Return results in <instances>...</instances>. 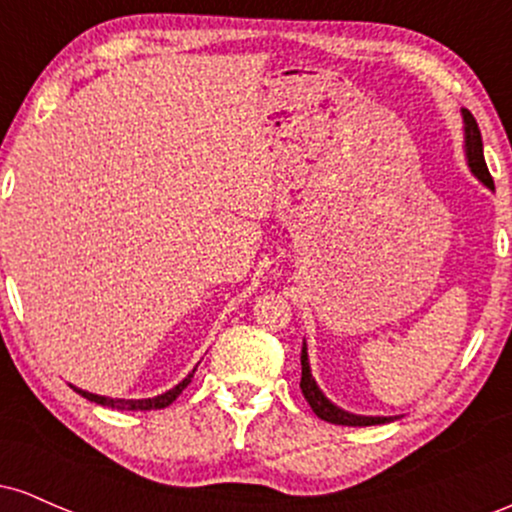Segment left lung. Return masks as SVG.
<instances>
[{
	"mask_svg": "<svg viewBox=\"0 0 512 512\" xmlns=\"http://www.w3.org/2000/svg\"><path fill=\"white\" fill-rule=\"evenodd\" d=\"M462 117H464V154H467V166L472 170L477 178L484 182L486 187L493 190V178L486 168L484 161V144H481V132L477 120L469 110L462 108ZM301 390L303 397L308 399L310 409L320 416L322 421L327 424H337V426H375V424H390L392 416H358V414H349V411L339 409L337 404H332L330 399L322 395V390L317 387L313 373H310V363H308V349L301 351Z\"/></svg>",
	"mask_w": 512,
	"mask_h": 512,
	"instance_id": "8db88e82",
	"label": "left lung"
}]
</instances>
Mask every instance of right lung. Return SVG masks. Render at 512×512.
Returning a JSON list of instances; mask_svg holds the SVG:
<instances>
[{
    "label": "right lung",
    "instance_id": "add662e5",
    "mask_svg": "<svg viewBox=\"0 0 512 512\" xmlns=\"http://www.w3.org/2000/svg\"><path fill=\"white\" fill-rule=\"evenodd\" d=\"M197 370V368H195ZM195 370H192L190 375H187L182 383H178L173 387V390L163 392V395L158 397H149V399H113V397H101V395H93V392H86V390H79V387H74V392H79L81 397H86L88 402H96L101 404V407H110V409H122V411H151V409H166L168 404H173L175 399L182 390H185L187 385L192 383V375H195Z\"/></svg>",
    "mask_w": 512,
    "mask_h": 512
}]
</instances>
